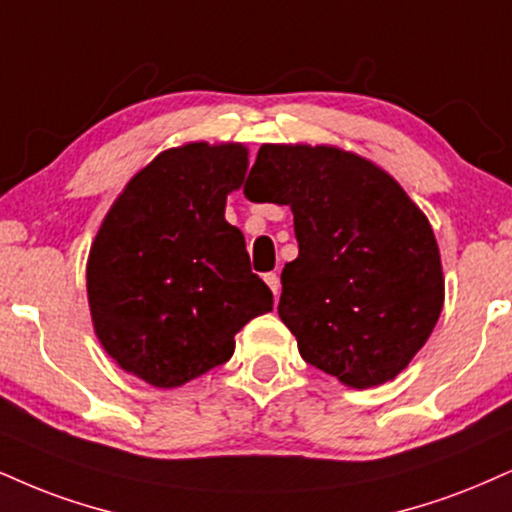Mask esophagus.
Returning a JSON list of instances; mask_svg holds the SVG:
<instances>
[{"label": "esophagus", "instance_id": "1", "mask_svg": "<svg viewBox=\"0 0 512 512\" xmlns=\"http://www.w3.org/2000/svg\"><path fill=\"white\" fill-rule=\"evenodd\" d=\"M264 281H267V286L272 288L274 298L279 300V293H281V281H279V276H276L274 272H269V274H264Z\"/></svg>", "mask_w": 512, "mask_h": 512}]
</instances>
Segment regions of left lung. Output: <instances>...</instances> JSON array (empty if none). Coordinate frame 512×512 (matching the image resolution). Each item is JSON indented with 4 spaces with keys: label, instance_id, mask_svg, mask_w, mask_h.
<instances>
[{
    "label": "left lung",
    "instance_id": "8db88e82",
    "mask_svg": "<svg viewBox=\"0 0 512 512\" xmlns=\"http://www.w3.org/2000/svg\"><path fill=\"white\" fill-rule=\"evenodd\" d=\"M288 205L298 257L279 317L305 362L350 389L396 379L439 322L432 224L381 166L334 145H262L245 195Z\"/></svg>",
    "mask_w": 512,
    "mask_h": 512
}]
</instances>
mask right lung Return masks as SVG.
<instances>
[{
    "instance_id": "right-lung-1",
    "label": "right lung",
    "mask_w": 512,
    "mask_h": 512,
    "mask_svg": "<svg viewBox=\"0 0 512 512\" xmlns=\"http://www.w3.org/2000/svg\"><path fill=\"white\" fill-rule=\"evenodd\" d=\"M248 147L186 143L140 169L92 240L85 283L95 334L123 372L174 389L233 355V336L272 312L245 238L224 219Z\"/></svg>"
}]
</instances>
